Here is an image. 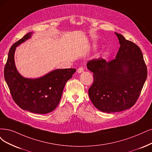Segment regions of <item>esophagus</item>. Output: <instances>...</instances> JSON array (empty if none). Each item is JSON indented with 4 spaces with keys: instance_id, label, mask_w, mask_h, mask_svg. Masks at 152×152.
<instances>
[{
    "instance_id": "1",
    "label": "esophagus",
    "mask_w": 152,
    "mask_h": 152,
    "mask_svg": "<svg viewBox=\"0 0 152 152\" xmlns=\"http://www.w3.org/2000/svg\"><path fill=\"white\" fill-rule=\"evenodd\" d=\"M83 71H84V69H83V67H79V68H78L77 70V72L78 73H81V72H83Z\"/></svg>"
}]
</instances>
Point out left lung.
Returning a JSON list of instances; mask_svg holds the SVG:
<instances>
[{
	"label": "left lung",
	"mask_w": 152,
	"mask_h": 152,
	"mask_svg": "<svg viewBox=\"0 0 152 152\" xmlns=\"http://www.w3.org/2000/svg\"><path fill=\"white\" fill-rule=\"evenodd\" d=\"M120 47L115 59L102 58L87 63L94 81L88 89L94 106L105 113L118 112L135 104L147 77V68L140 48L115 32Z\"/></svg>",
	"instance_id": "obj_1"
}]
</instances>
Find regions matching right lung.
<instances>
[{
    "label": "right lung",
    "mask_w": 152,
    "mask_h": 152,
    "mask_svg": "<svg viewBox=\"0 0 152 152\" xmlns=\"http://www.w3.org/2000/svg\"><path fill=\"white\" fill-rule=\"evenodd\" d=\"M32 34V32L27 33L10 48L4 67V77L14 101L20 108L34 113L46 114L57 107L66 82L76 70L58 69L35 79L21 76L15 65V50Z\"/></svg>",
    "instance_id": "add662e5"
}]
</instances>
